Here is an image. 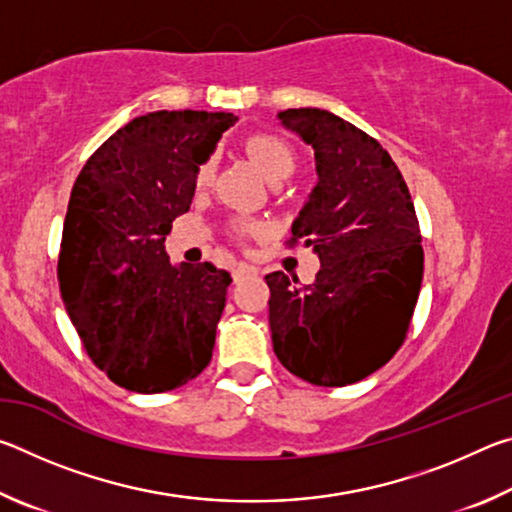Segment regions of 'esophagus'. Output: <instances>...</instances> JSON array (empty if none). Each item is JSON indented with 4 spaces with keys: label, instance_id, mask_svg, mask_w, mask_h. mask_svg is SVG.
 <instances>
[{
    "label": "esophagus",
    "instance_id": "1",
    "mask_svg": "<svg viewBox=\"0 0 512 512\" xmlns=\"http://www.w3.org/2000/svg\"><path fill=\"white\" fill-rule=\"evenodd\" d=\"M248 275H257V268L255 266H248V264H239L235 268V273H232V277H235V282H241Z\"/></svg>",
    "mask_w": 512,
    "mask_h": 512
}]
</instances>
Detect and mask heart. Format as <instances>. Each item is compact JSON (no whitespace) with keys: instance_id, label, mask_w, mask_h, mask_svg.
Returning a JSON list of instances; mask_svg holds the SVG:
<instances>
[{"instance_id":"heart-1","label":"heart","mask_w":512,"mask_h":512,"mask_svg":"<svg viewBox=\"0 0 512 512\" xmlns=\"http://www.w3.org/2000/svg\"><path fill=\"white\" fill-rule=\"evenodd\" d=\"M244 149L250 155V160L257 164V169L262 171V176L268 183H282L284 178H289L293 169H296V155H293L291 146L282 140V137L271 133H255L244 142ZM212 178V160L203 162L196 171V185L205 187ZM257 225H239V232H257Z\"/></svg>"}]
</instances>
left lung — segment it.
<instances>
[{
	"label": "left lung",
	"mask_w": 512,
	"mask_h": 512,
	"mask_svg": "<svg viewBox=\"0 0 512 512\" xmlns=\"http://www.w3.org/2000/svg\"><path fill=\"white\" fill-rule=\"evenodd\" d=\"M314 149L318 183L293 221L314 246L311 284L275 271L268 323L275 357L316 386H345L391 361L422 287L424 253L409 187L381 144L320 108L277 112Z\"/></svg>",
	"instance_id": "left-lung-1"
}]
</instances>
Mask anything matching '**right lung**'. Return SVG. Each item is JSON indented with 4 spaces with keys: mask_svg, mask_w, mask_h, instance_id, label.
<instances>
[{
    "mask_svg": "<svg viewBox=\"0 0 512 512\" xmlns=\"http://www.w3.org/2000/svg\"><path fill=\"white\" fill-rule=\"evenodd\" d=\"M232 112L158 110L135 117L85 162L69 196L60 296L92 361L133 393L201 375L232 277L210 262L169 264L164 239L196 192Z\"/></svg>",
    "mask_w": 512,
    "mask_h": 512,
    "instance_id": "1",
    "label": "right lung"
}]
</instances>
